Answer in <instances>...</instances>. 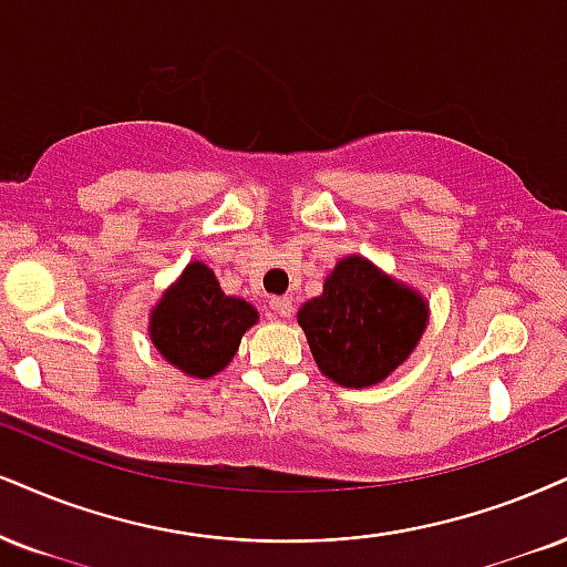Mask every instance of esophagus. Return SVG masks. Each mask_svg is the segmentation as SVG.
Here are the masks:
<instances>
[{
	"instance_id": "34e87169",
	"label": "esophagus",
	"mask_w": 567,
	"mask_h": 567,
	"mask_svg": "<svg viewBox=\"0 0 567 567\" xmlns=\"http://www.w3.org/2000/svg\"><path fill=\"white\" fill-rule=\"evenodd\" d=\"M268 307H270V318L272 320L289 318L291 312H295V302H291V297H272Z\"/></svg>"
}]
</instances>
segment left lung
Instances as JSON below:
<instances>
[{
    "label": "left lung",
    "instance_id": "8db88e82",
    "mask_svg": "<svg viewBox=\"0 0 567 567\" xmlns=\"http://www.w3.org/2000/svg\"><path fill=\"white\" fill-rule=\"evenodd\" d=\"M316 365L347 389L386 381L415 352L429 326V302L362 255H347L323 281V295L299 307Z\"/></svg>",
    "mask_w": 567,
    "mask_h": 567
}]
</instances>
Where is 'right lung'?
Returning <instances> with one entry per match:
<instances>
[{
  "label": "right lung",
  "instance_id": "obj_1",
  "mask_svg": "<svg viewBox=\"0 0 567 567\" xmlns=\"http://www.w3.org/2000/svg\"><path fill=\"white\" fill-rule=\"evenodd\" d=\"M257 320L247 299L228 297L215 270L192 260L150 310L146 331L167 365L188 379H213L228 368Z\"/></svg>",
  "mask_w": 567,
  "mask_h": 567
}]
</instances>
